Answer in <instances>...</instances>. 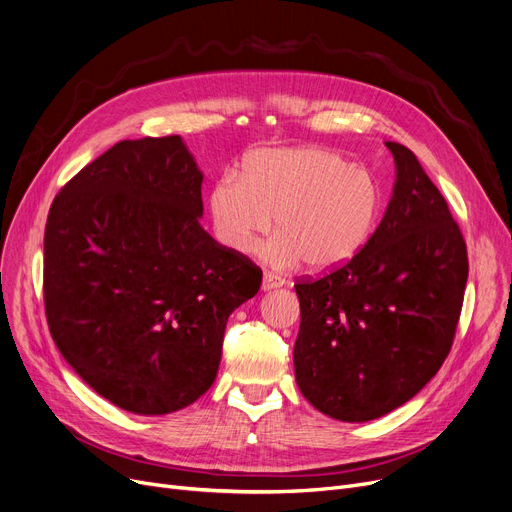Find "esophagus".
Returning <instances> with one entry per match:
<instances>
[{"label": "esophagus", "mask_w": 512, "mask_h": 512, "mask_svg": "<svg viewBox=\"0 0 512 512\" xmlns=\"http://www.w3.org/2000/svg\"><path fill=\"white\" fill-rule=\"evenodd\" d=\"M284 286V278L274 274V272H265L263 274V282H261V288L263 290H272V288H280Z\"/></svg>", "instance_id": "esophagus-1"}]
</instances>
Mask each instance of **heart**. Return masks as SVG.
Returning <instances> with one entry per match:
<instances>
[{
  "label": "heart",
  "instance_id": "obj_1",
  "mask_svg": "<svg viewBox=\"0 0 512 512\" xmlns=\"http://www.w3.org/2000/svg\"><path fill=\"white\" fill-rule=\"evenodd\" d=\"M384 195L375 176L326 147L261 149L242 176L226 172L209 191L211 220L234 251H251L272 228L267 255L303 261L313 272L351 263L380 224Z\"/></svg>",
  "mask_w": 512,
  "mask_h": 512
}]
</instances>
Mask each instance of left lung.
<instances>
[{
	"label": "left lung",
	"mask_w": 512,
	"mask_h": 512,
	"mask_svg": "<svg viewBox=\"0 0 512 512\" xmlns=\"http://www.w3.org/2000/svg\"><path fill=\"white\" fill-rule=\"evenodd\" d=\"M386 147L396 184L369 245L338 270L294 282L297 384L317 411L351 423L394 411L434 378L469 276L465 238L438 186L411 149Z\"/></svg>",
	"instance_id": "left-lung-1"
}]
</instances>
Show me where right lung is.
<instances>
[{
	"label": "right lung",
	"instance_id": "obj_1",
	"mask_svg": "<svg viewBox=\"0 0 512 512\" xmlns=\"http://www.w3.org/2000/svg\"><path fill=\"white\" fill-rule=\"evenodd\" d=\"M201 182L178 134L120 141L49 207L51 338L80 378L130 413L166 415L203 396L230 313L261 286L247 255L201 228Z\"/></svg>",
	"mask_w": 512,
	"mask_h": 512
}]
</instances>
